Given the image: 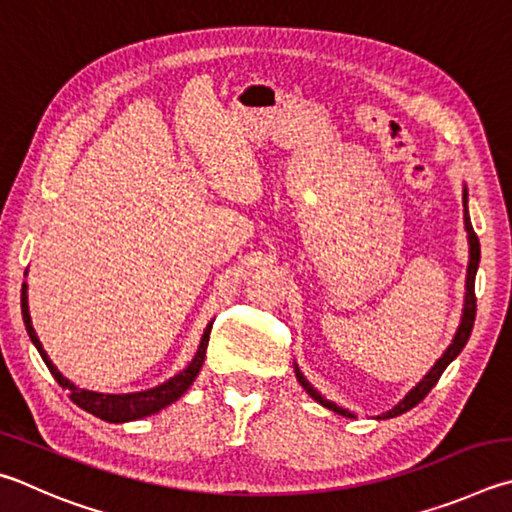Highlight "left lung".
I'll return each mask as SVG.
<instances>
[{
	"label": "left lung",
	"mask_w": 512,
	"mask_h": 512,
	"mask_svg": "<svg viewBox=\"0 0 512 512\" xmlns=\"http://www.w3.org/2000/svg\"><path fill=\"white\" fill-rule=\"evenodd\" d=\"M466 201H468V192L463 190V221H466V230H468V244H470V262H468V277H466V304H463V318H461V324H459V329H457V336H454V340H452V345L445 349V353L443 356L436 360V365L427 371V376L421 380V383H418L410 394H407L401 403H398L394 410H389V412H385L383 416L380 418H394V416H398V414H403V412H407V410H412L414 405H418L423 401V398L430 394V389L439 383V378H441V374L445 371V367L450 365V362L459 356L461 353V349L466 347V342H468V338H470V333H472V327H475V315H477V295H475V275H477V268H479V257H481V248H479V239H477V232L472 230V224H470V215H468V206H466ZM295 376H297V380H300V385L306 389V394H309L313 401H318L320 405H324V407H329V410H333V412H338V414H342V416H353L351 412H347V410H342V407H338L336 403H329L327 398H324L320 392H315V389L309 385V380H306L302 374H300V369L295 367Z\"/></svg>",
	"instance_id": "obj_1"
}]
</instances>
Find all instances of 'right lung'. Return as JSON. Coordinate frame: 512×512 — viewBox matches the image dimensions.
I'll use <instances>...</instances> for the list:
<instances>
[{
	"label": "right lung",
	"mask_w": 512,
	"mask_h": 512,
	"mask_svg": "<svg viewBox=\"0 0 512 512\" xmlns=\"http://www.w3.org/2000/svg\"><path fill=\"white\" fill-rule=\"evenodd\" d=\"M22 318L26 324V331H29V336L33 340V345L40 351L42 360L46 362V367L53 374V378L58 380V385H62L64 389H69L71 392V401L76 403L82 410L94 414L102 421H109V423H125V421H136V418H143V416H150L156 414L163 407H167L170 403H174L176 398H181L185 392H188V387L194 383V378H197L199 369L203 365V358H206V349H208V340H210V329H212V322L203 331V338H201V345L197 349V356L192 358V362L183 371H179L174 378L167 380V383L159 385V387H152L147 389V392H134V394H98V392H89V389H80L73 383H69L67 378H64L58 367L53 365L46 356V351L42 347L40 338H37V333L31 324V315H29V297H26V284H22Z\"/></svg>",
	"instance_id": "1"
}]
</instances>
